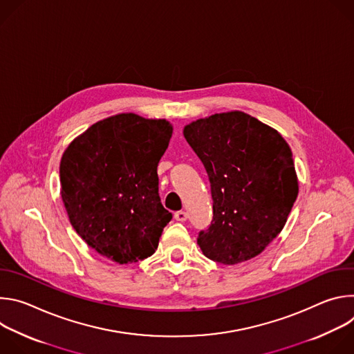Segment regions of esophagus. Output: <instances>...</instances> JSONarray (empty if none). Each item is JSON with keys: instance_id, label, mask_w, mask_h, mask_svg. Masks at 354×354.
<instances>
[{"instance_id": "1", "label": "esophagus", "mask_w": 354, "mask_h": 354, "mask_svg": "<svg viewBox=\"0 0 354 354\" xmlns=\"http://www.w3.org/2000/svg\"><path fill=\"white\" fill-rule=\"evenodd\" d=\"M175 220H176V221H180V223L186 221V220H187V213L183 212V210L176 212V213H175Z\"/></svg>"}]
</instances>
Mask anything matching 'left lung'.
Returning <instances> with one entry per match:
<instances>
[{"label": "left lung", "mask_w": 354, "mask_h": 354, "mask_svg": "<svg viewBox=\"0 0 354 354\" xmlns=\"http://www.w3.org/2000/svg\"><path fill=\"white\" fill-rule=\"evenodd\" d=\"M183 136L212 187L213 220L198 232L200 249L223 265L258 257L283 230L298 194L288 144L239 111L192 122Z\"/></svg>", "instance_id": "left-lung-1"}]
</instances>
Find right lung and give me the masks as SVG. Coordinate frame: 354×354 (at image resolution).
Masks as SVG:
<instances>
[{
	"label": "right lung",
	"mask_w": 354,
	"mask_h": 354,
	"mask_svg": "<svg viewBox=\"0 0 354 354\" xmlns=\"http://www.w3.org/2000/svg\"><path fill=\"white\" fill-rule=\"evenodd\" d=\"M172 126L120 113L92 124L64 151L62 198L77 234L120 265L151 257L172 214L158 194L157 167Z\"/></svg>",
	"instance_id": "obj_1"
}]
</instances>
